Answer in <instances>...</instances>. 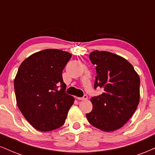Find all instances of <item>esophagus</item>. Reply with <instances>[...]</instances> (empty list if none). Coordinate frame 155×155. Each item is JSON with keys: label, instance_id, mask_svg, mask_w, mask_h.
Wrapping results in <instances>:
<instances>
[{"label": "esophagus", "instance_id": "34e87169", "mask_svg": "<svg viewBox=\"0 0 155 155\" xmlns=\"http://www.w3.org/2000/svg\"><path fill=\"white\" fill-rule=\"evenodd\" d=\"M76 98L79 99V100H81V101H86V100H87V95H84L82 97H77Z\"/></svg>", "mask_w": 155, "mask_h": 155}]
</instances>
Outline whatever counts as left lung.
<instances>
[{
    "label": "left lung",
    "instance_id": "8db88e82",
    "mask_svg": "<svg viewBox=\"0 0 155 155\" xmlns=\"http://www.w3.org/2000/svg\"><path fill=\"white\" fill-rule=\"evenodd\" d=\"M90 59L96 65L95 88L104 92L92 97L86 117L96 128L111 132L123 127L136 111L140 98V78L127 60L114 53L95 50Z\"/></svg>",
    "mask_w": 155,
    "mask_h": 155
}]
</instances>
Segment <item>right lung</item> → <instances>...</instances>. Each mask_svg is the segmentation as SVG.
Instances as JSON below:
<instances>
[{"label": "right lung", "instance_id": "right-lung-1", "mask_svg": "<svg viewBox=\"0 0 155 155\" xmlns=\"http://www.w3.org/2000/svg\"><path fill=\"white\" fill-rule=\"evenodd\" d=\"M71 56L59 49H44L27 58L19 67L14 82L17 106L39 131L63 126L74 104V97L65 92L66 84L62 76Z\"/></svg>", "mask_w": 155, "mask_h": 155}]
</instances>
